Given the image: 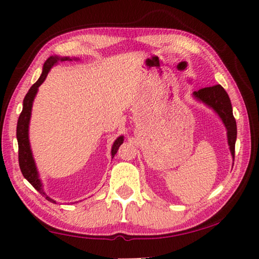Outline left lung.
<instances>
[{
    "label": "left lung",
    "mask_w": 259,
    "mask_h": 259,
    "mask_svg": "<svg viewBox=\"0 0 259 259\" xmlns=\"http://www.w3.org/2000/svg\"><path fill=\"white\" fill-rule=\"evenodd\" d=\"M193 96L200 102L208 105L221 117L227 130V142H229L231 154L234 160L235 140H236V122L232 111V104L229 95L222 85H212L194 91Z\"/></svg>",
    "instance_id": "left-lung-1"
}]
</instances>
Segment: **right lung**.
<instances>
[{"label": "right lung", "instance_id": "1", "mask_svg": "<svg viewBox=\"0 0 259 259\" xmlns=\"http://www.w3.org/2000/svg\"><path fill=\"white\" fill-rule=\"evenodd\" d=\"M76 60L77 58H73ZM65 61V60H72L69 57H58V56H51L50 58H48L47 61L43 65V71L38 80L34 83V84L30 87L28 93L26 94L24 102H23V111H21L18 123H17V140H18V160H19V166L21 170V174L23 176L27 179V181L32 184V186L35 190L38 191L41 194L46 195L48 201H50L52 203H56L55 200L48 196L45 191H43L42 183L38 178V172L36 169V165H35V162L33 159L32 151H30V145H29V139H28V125H29V120H30V114H32V106L35 96L38 90V87H40L43 81L46 80L48 73L50 72V69L55 66V65L58 63V61ZM123 143V136H120L115 142H114L112 146V157L116 154L117 150L121 146V144Z\"/></svg>", "mask_w": 259, "mask_h": 259}]
</instances>
